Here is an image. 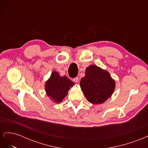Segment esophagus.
I'll list each match as a JSON object with an SVG mask.
<instances>
[{
	"label": "esophagus",
	"mask_w": 148,
	"mask_h": 148,
	"mask_svg": "<svg viewBox=\"0 0 148 148\" xmlns=\"http://www.w3.org/2000/svg\"><path fill=\"white\" fill-rule=\"evenodd\" d=\"M78 81H79V78L78 77H76V78H73V82L75 83H78Z\"/></svg>",
	"instance_id": "34e87169"
}]
</instances>
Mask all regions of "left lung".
<instances>
[{"label": "left lung", "mask_w": 148, "mask_h": 148, "mask_svg": "<svg viewBox=\"0 0 148 148\" xmlns=\"http://www.w3.org/2000/svg\"><path fill=\"white\" fill-rule=\"evenodd\" d=\"M115 86L109 73L96 65H90L85 71V77L80 82L87 100L92 104H102L112 95Z\"/></svg>", "instance_id": "8db88e82"}]
</instances>
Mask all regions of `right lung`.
Wrapping results in <instances>:
<instances>
[{
  "label": "right lung",
  "mask_w": 148,
  "mask_h": 148,
  "mask_svg": "<svg viewBox=\"0 0 148 148\" xmlns=\"http://www.w3.org/2000/svg\"><path fill=\"white\" fill-rule=\"evenodd\" d=\"M74 83L66 76L60 77L57 71H53L46 83L45 90L47 95L55 102H60L67 95Z\"/></svg>",
  "instance_id": "right-lung-1"
}]
</instances>
